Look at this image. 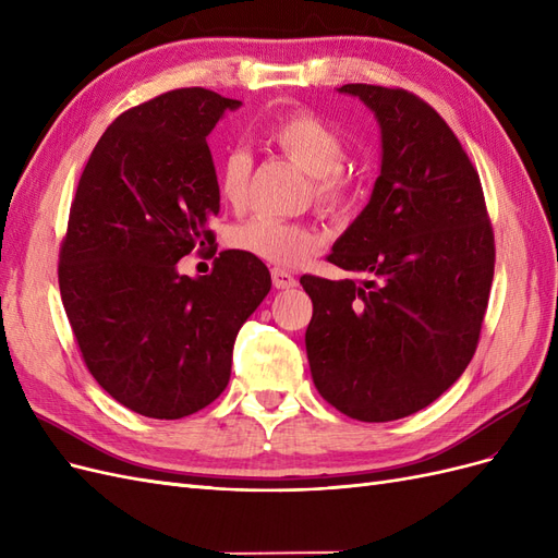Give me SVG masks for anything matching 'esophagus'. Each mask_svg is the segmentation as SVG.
<instances>
[{
    "label": "esophagus",
    "mask_w": 558,
    "mask_h": 558,
    "mask_svg": "<svg viewBox=\"0 0 558 558\" xmlns=\"http://www.w3.org/2000/svg\"><path fill=\"white\" fill-rule=\"evenodd\" d=\"M272 283L277 286V289H293V286L298 283L295 277L289 272V269H281V267H275L272 269Z\"/></svg>",
    "instance_id": "obj_1"
}]
</instances>
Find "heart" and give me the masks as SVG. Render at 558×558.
Wrapping results in <instances>:
<instances>
[{
  "label": "heart",
  "instance_id": "heart-1",
  "mask_svg": "<svg viewBox=\"0 0 558 558\" xmlns=\"http://www.w3.org/2000/svg\"><path fill=\"white\" fill-rule=\"evenodd\" d=\"M267 142L310 174V191L318 207L342 209L353 195V181L344 170V140L326 121L310 111H291L279 116L267 128ZM251 156L242 148H232L218 165V193L230 207H242L248 193ZM228 244L248 256L295 267L305 263L318 248V234L295 221L275 216H253L234 226Z\"/></svg>",
  "mask_w": 558,
  "mask_h": 558
}]
</instances>
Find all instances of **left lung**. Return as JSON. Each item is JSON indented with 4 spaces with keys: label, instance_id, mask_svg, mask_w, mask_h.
Instances as JSON below:
<instances>
[{
    "label": "left lung",
    "instance_id": "obj_1",
    "mask_svg": "<svg viewBox=\"0 0 558 558\" xmlns=\"http://www.w3.org/2000/svg\"><path fill=\"white\" fill-rule=\"evenodd\" d=\"M381 130V170L328 260L359 280L300 277L316 391L381 424L428 408L477 349L494 281L480 174L440 113L402 90L347 83Z\"/></svg>",
    "mask_w": 558,
    "mask_h": 558
}]
</instances>
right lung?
I'll use <instances>...</instances> for the list:
<instances>
[{"instance_id": "obj_1", "label": "right lung", "mask_w": 558, "mask_h": 558, "mask_svg": "<svg viewBox=\"0 0 558 558\" xmlns=\"http://www.w3.org/2000/svg\"><path fill=\"white\" fill-rule=\"evenodd\" d=\"M240 107L205 88L148 99L107 128L78 179L62 305L90 375L142 416L181 418L221 396L238 332L272 286L263 260L234 248L209 275L179 272L214 244L221 193L207 137Z\"/></svg>"}]
</instances>
